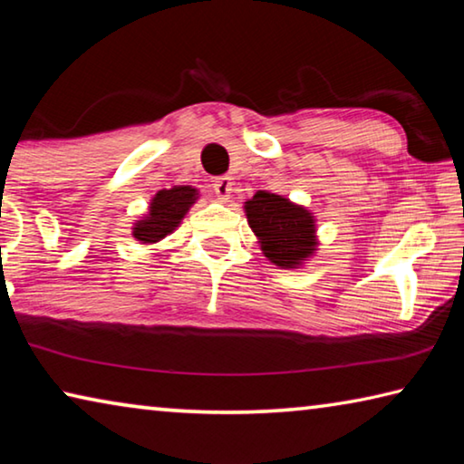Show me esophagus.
<instances>
[{
	"label": "esophagus",
	"mask_w": 464,
	"mask_h": 464,
	"mask_svg": "<svg viewBox=\"0 0 464 464\" xmlns=\"http://www.w3.org/2000/svg\"><path fill=\"white\" fill-rule=\"evenodd\" d=\"M215 192H217V196H218V200L221 202H229V198H231V192H233V182H231V178H217L215 179Z\"/></svg>",
	"instance_id": "esophagus-1"
}]
</instances>
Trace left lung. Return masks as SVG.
Here are the masks:
<instances>
[{
	"instance_id": "1",
	"label": "left lung",
	"mask_w": 464,
	"mask_h": 464,
	"mask_svg": "<svg viewBox=\"0 0 464 464\" xmlns=\"http://www.w3.org/2000/svg\"><path fill=\"white\" fill-rule=\"evenodd\" d=\"M247 225L262 254L285 270H295L317 254V221L307 207L286 196L257 190L243 202Z\"/></svg>"
}]
</instances>
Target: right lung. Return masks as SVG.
I'll return each instance as SVG.
<instances>
[{
    "label": "right lung",
    "mask_w": 464,
    "mask_h": 464,
    "mask_svg": "<svg viewBox=\"0 0 464 464\" xmlns=\"http://www.w3.org/2000/svg\"><path fill=\"white\" fill-rule=\"evenodd\" d=\"M198 196V188L194 186H174L169 190H160L149 202L147 213L137 223H132V237L140 246H153L166 239L184 221Z\"/></svg>",
    "instance_id": "right-lung-1"
}]
</instances>
